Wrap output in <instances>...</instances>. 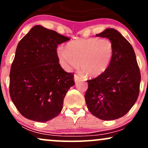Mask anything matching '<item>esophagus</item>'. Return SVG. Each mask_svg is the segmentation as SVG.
Masks as SVG:
<instances>
[{
  "instance_id": "esophagus-1",
  "label": "esophagus",
  "mask_w": 148,
  "mask_h": 148,
  "mask_svg": "<svg viewBox=\"0 0 148 148\" xmlns=\"http://www.w3.org/2000/svg\"><path fill=\"white\" fill-rule=\"evenodd\" d=\"M74 81H75V82H77V81L80 79V77L77 75V74H74Z\"/></svg>"
}]
</instances>
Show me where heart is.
<instances>
[{
    "mask_svg": "<svg viewBox=\"0 0 148 148\" xmlns=\"http://www.w3.org/2000/svg\"><path fill=\"white\" fill-rule=\"evenodd\" d=\"M114 54L113 42L108 38L78 39L59 47L57 55L61 65L69 71L79 67L90 77H97L109 67Z\"/></svg>",
    "mask_w": 148,
    "mask_h": 148,
    "instance_id": "heart-1",
    "label": "heart"
}]
</instances>
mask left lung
Returning a JSON list of instances; mask_svg holds the SVG:
<instances>
[{
    "label": "left lung",
    "instance_id": "8db88e82",
    "mask_svg": "<svg viewBox=\"0 0 148 148\" xmlns=\"http://www.w3.org/2000/svg\"><path fill=\"white\" fill-rule=\"evenodd\" d=\"M96 36L110 39L114 54L106 72L87 81L85 100L93 115L103 120H113L124 116L136 101L140 72L133 47L118 30L107 28Z\"/></svg>",
    "mask_w": 148,
    "mask_h": 148
}]
</instances>
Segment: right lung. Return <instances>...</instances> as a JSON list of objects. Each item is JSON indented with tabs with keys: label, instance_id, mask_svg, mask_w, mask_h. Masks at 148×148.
I'll use <instances>...</instances> for the list:
<instances>
[{
	"label": "right lung",
	"instance_id": "1",
	"mask_svg": "<svg viewBox=\"0 0 148 148\" xmlns=\"http://www.w3.org/2000/svg\"><path fill=\"white\" fill-rule=\"evenodd\" d=\"M55 30L35 25L18 42L10 74V95L25 118L45 123L62 109L74 74L59 64L58 45L68 41Z\"/></svg>",
	"mask_w": 148,
	"mask_h": 148
}]
</instances>
